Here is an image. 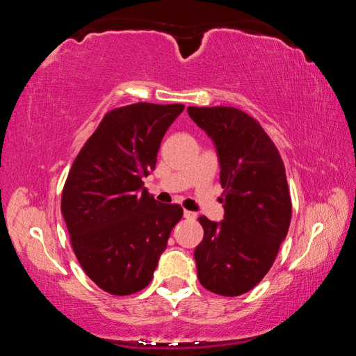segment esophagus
Wrapping results in <instances>:
<instances>
[{
    "label": "esophagus",
    "instance_id": "1",
    "mask_svg": "<svg viewBox=\"0 0 356 356\" xmlns=\"http://www.w3.org/2000/svg\"><path fill=\"white\" fill-rule=\"evenodd\" d=\"M184 216L186 220H195L196 218V213L195 212H190V210H184Z\"/></svg>",
    "mask_w": 356,
    "mask_h": 356
}]
</instances>
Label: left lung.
<instances>
[{"label": "left lung", "mask_w": 356, "mask_h": 356, "mask_svg": "<svg viewBox=\"0 0 356 356\" xmlns=\"http://www.w3.org/2000/svg\"><path fill=\"white\" fill-rule=\"evenodd\" d=\"M190 118L212 138L220 161L225 220L200 216L197 278L207 291L237 297L272 267L292 216L286 170L261 124L238 108L188 106Z\"/></svg>", "instance_id": "left-lung-1"}]
</instances>
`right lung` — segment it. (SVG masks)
<instances>
[{
    "mask_svg": "<svg viewBox=\"0 0 356 356\" xmlns=\"http://www.w3.org/2000/svg\"><path fill=\"white\" fill-rule=\"evenodd\" d=\"M184 108L141 102L106 113L64 184L61 212L72 248L84 273L111 295L149 286L184 215L179 204L156 202L143 182Z\"/></svg>",
    "mask_w": 356,
    "mask_h": 356,
    "instance_id": "obj_1",
    "label": "right lung"
}]
</instances>
